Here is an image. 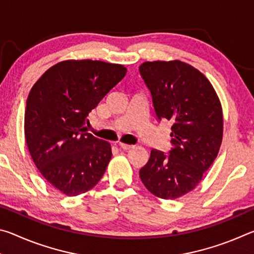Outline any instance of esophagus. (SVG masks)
Here are the masks:
<instances>
[{"label": "esophagus", "instance_id": "1", "mask_svg": "<svg viewBox=\"0 0 254 254\" xmlns=\"http://www.w3.org/2000/svg\"><path fill=\"white\" fill-rule=\"evenodd\" d=\"M119 147L121 148V149H123V150H128V149H131V148H133V145H131V144H127V143H122V142H120L119 143Z\"/></svg>", "mask_w": 254, "mask_h": 254}]
</instances>
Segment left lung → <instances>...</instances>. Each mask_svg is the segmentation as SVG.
<instances>
[{"mask_svg": "<svg viewBox=\"0 0 254 254\" xmlns=\"http://www.w3.org/2000/svg\"><path fill=\"white\" fill-rule=\"evenodd\" d=\"M139 71L157 120L173 123L169 152L152 149L140 178L154 196L176 199L199 184L217 157L223 137L221 102L209 80L179 60L147 62Z\"/></svg>", "mask_w": 254, "mask_h": 254, "instance_id": "left-lung-1", "label": "left lung"}]
</instances>
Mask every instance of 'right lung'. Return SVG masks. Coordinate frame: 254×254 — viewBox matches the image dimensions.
Wrapping results in <instances>:
<instances>
[{
	"label": "right lung",
	"instance_id": "add662e5",
	"mask_svg": "<svg viewBox=\"0 0 254 254\" xmlns=\"http://www.w3.org/2000/svg\"><path fill=\"white\" fill-rule=\"evenodd\" d=\"M127 74L100 60H66L49 68L30 91L24 114L29 152L46 180L67 196L100 182L111 145L85 130L95 109Z\"/></svg>",
	"mask_w": 254,
	"mask_h": 254
}]
</instances>
